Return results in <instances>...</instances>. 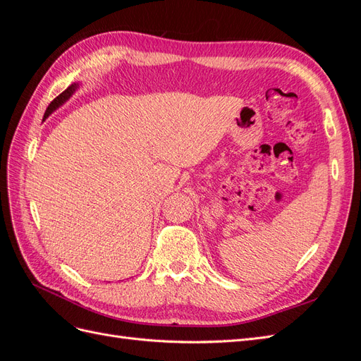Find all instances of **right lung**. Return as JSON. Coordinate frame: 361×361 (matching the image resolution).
Segmentation results:
<instances>
[{"instance_id":"add662e5","label":"right lung","mask_w":361,"mask_h":361,"mask_svg":"<svg viewBox=\"0 0 361 361\" xmlns=\"http://www.w3.org/2000/svg\"><path fill=\"white\" fill-rule=\"evenodd\" d=\"M78 87H80V84L78 82H73L72 85H69L66 90H64L61 94H59L56 99H54L49 105H48V108H47V111H45V116H43V118H48L54 111L56 110H59V108L64 104V102H68L71 97H72V94L78 90Z\"/></svg>"}]
</instances>
